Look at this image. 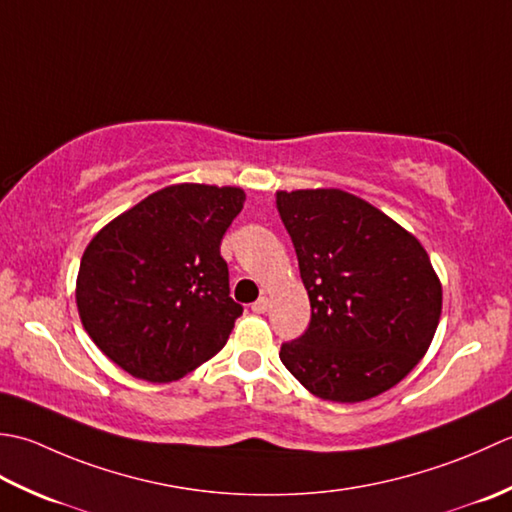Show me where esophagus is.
I'll return each mask as SVG.
<instances>
[{"instance_id":"34e87169","label":"esophagus","mask_w":512,"mask_h":512,"mask_svg":"<svg viewBox=\"0 0 512 512\" xmlns=\"http://www.w3.org/2000/svg\"><path fill=\"white\" fill-rule=\"evenodd\" d=\"M267 307H269V300L267 298H258L254 305H252V311H254V314H265Z\"/></svg>"}]
</instances>
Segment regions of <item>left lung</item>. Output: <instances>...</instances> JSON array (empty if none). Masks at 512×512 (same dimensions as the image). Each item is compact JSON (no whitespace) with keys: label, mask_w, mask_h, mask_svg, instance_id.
<instances>
[{"label":"left lung","mask_w":512,"mask_h":512,"mask_svg":"<svg viewBox=\"0 0 512 512\" xmlns=\"http://www.w3.org/2000/svg\"><path fill=\"white\" fill-rule=\"evenodd\" d=\"M311 320L280 360L309 393L362 402L395 387L435 336L442 285L426 249L378 207L342 190L276 192Z\"/></svg>","instance_id":"1"}]
</instances>
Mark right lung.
I'll use <instances>...</instances> for the list:
<instances>
[{
  "label": "right lung",
  "mask_w": 512,
  "mask_h": 512,
  "mask_svg": "<svg viewBox=\"0 0 512 512\" xmlns=\"http://www.w3.org/2000/svg\"><path fill=\"white\" fill-rule=\"evenodd\" d=\"M241 187L170 185L88 243L77 309L92 342L139 380L172 382L225 347L243 307L229 298L221 241Z\"/></svg>",
  "instance_id": "add662e5"
}]
</instances>
